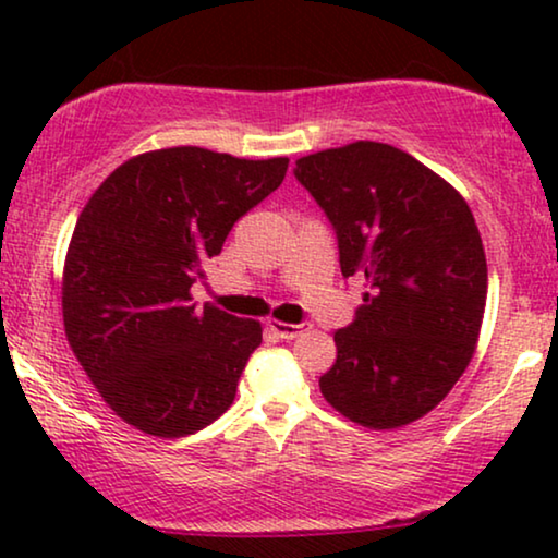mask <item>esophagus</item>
Wrapping results in <instances>:
<instances>
[{"instance_id":"esophagus-1","label":"esophagus","mask_w":558,"mask_h":558,"mask_svg":"<svg viewBox=\"0 0 558 558\" xmlns=\"http://www.w3.org/2000/svg\"><path fill=\"white\" fill-rule=\"evenodd\" d=\"M269 330L277 335L279 340H294L300 338L302 332L310 330V323H300V325H287V323H277V319H269Z\"/></svg>"}]
</instances>
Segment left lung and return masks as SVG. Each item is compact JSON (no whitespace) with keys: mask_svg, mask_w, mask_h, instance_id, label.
Instances as JSON below:
<instances>
[{"mask_svg":"<svg viewBox=\"0 0 558 558\" xmlns=\"http://www.w3.org/2000/svg\"><path fill=\"white\" fill-rule=\"evenodd\" d=\"M294 178L330 220L342 277L365 284L319 391L368 429L416 422L460 380L483 325L487 264L470 205L380 142L296 159Z\"/></svg>","mask_w":558,"mask_h":558,"instance_id":"left-lung-1","label":"left lung"}]
</instances>
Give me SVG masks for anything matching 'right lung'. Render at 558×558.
I'll return each mask as SVG.
<instances>
[{"label": "right lung", "mask_w": 558, "mask_h": 558, "mask_svg": "<svg viewBox=\"0 0 558 558\" xmlns=\"http://www.w3.org/2000/svg\"><path fill=\"white\" fill-rule=\"evenodd\" d=\"M287 165L157 149L117 167L90 195L65 256V335L126 424L185 437L233 403L262 325L213 304L195 310L190 289L235 220L281 185Z\"/></svg>", "instance_id": "right-lung-1"}]
</instances>
